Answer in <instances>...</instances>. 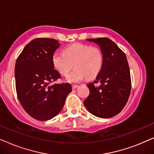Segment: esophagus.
I'll return each instance as SVG.
<instances>
[{"mask_svg": "<svg viewBox=\"0 0 154 154\" xmlns=\"http://www.w3.org/2000/svg\"><path fill=\"white\" fill-rule=\"evenodd\" d=\"M78 86H79L78 85H72V88H73V89H76Z\"/></svg>", "mask_w": 154, "mask_h": 154, "instance_id": "34e87169", "label": "esophagus"}]
</instances>
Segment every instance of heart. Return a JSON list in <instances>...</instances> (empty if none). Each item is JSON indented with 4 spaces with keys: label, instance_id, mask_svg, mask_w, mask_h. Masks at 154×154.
Masks as SVG:
<instances>
[{
    "label": "heart",
    "instance_id": "heart-1",
    "mask_svg": "<svg viewBox=\"0 0 154 154\" xmlns=\"http://www.w3.org/2000/svg\"><path fill=\"white\" fill-rule=\"evenodd\" d=\"M52 63L63 75L68 74L74 66L75 70L67 75L66 80L70 83H77L85 76L92 78L98 75L103 66V56L96 47L75 44L67 47L64 52L55 51L52 56Z\"/></svg>",
    "mask_w": 154,
    "mask_h": 154
}]
</instances>
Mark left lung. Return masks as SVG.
<instances>
[{
	"label": "left lung",
	"mask_w": 154,
	"mask_h": 154,
	"mask_svg": "<svg viewBox=\"0 0 154 154\" xmlns=\"http://www.w3.org/2000/svg\"><path fill=\"white\" fill-rule=\"evenodd\" d=\"M98 45L103 56V64L96 79L88 84L90 94L84 101L91 114L107 119L116 115L127 103L131 90V73L126 56L107 38L86 39ZM99 82L100 86L94 83Z\"/></svg>",
	"instance_id": "8db88e82"
}]
</instances>
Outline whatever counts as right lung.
<instances>
[{
	"mask_svg": "<svg viewBox=\"0 0 154 154\" xmlns=\"http://www.w3.org/2000/svg\"><path fill=\"white\" fill-rule=\"evenodd\" d=\"M59 46L54 39H34L26 45L15 63L17 97L25 111L37 120L47 121L57 115L72 91L68 83L49 85L60 78L52 63Z\"/></svg>",
	"mask_w": 154,
	"mask_h": 154,
	"instance_id": "1",
	"label": "right lung"
}]
</instances>
